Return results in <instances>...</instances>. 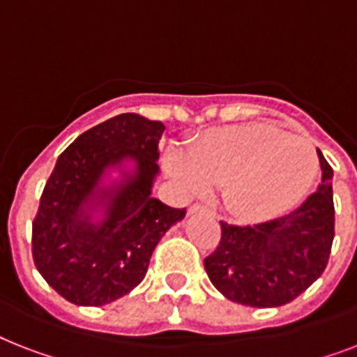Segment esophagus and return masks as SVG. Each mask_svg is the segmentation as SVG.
I'll use <instances>...</instances> for the list:
<instances>
[{
	"label": "esophagus",
	"instance_id": "34e87169",
	"mask_svg": "<svg viewBox=\"0 0 357 357\" xmlns=\"http://www.w3.org/2000/svg\"><path fill=\"white\" fill-rule=\"evenodd\" d=\"M196 213H209V215H215L209 207L200 206V204H195V206L189 207V215H196Z\"/></svg>",
	"mask_w": 357,
	"mask_h": 357
}]
</instances>
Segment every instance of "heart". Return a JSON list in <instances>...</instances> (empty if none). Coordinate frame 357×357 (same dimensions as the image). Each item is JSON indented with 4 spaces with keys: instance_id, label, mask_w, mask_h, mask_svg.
<instances>
[{
    "instance_id": "obj_1",
    "label": "heart",
    "mask_w": 357,
    "mask_h": 357,
    "mask_svg": "<svg viewBox=\"0 0 357 357\" xmlns=\"http://www.w3.org/2000/svg\"><path fill=\"white\" fill-rule=\"evenodd\" d=\"M167 170L185 192L207 195L222 185L229 211L248 220L276 217L296 206L319 174L315 146L268 123L215 128L190 146L167 153Z\"/></svg>"
}]
</instances>
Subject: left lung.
<instances>
[{
	"label": "left lung",
	"mask_w": 357,
	"mask_h": 357,
	"mask_svg": "<svg viewBox=\"0 0 357 357\" xmlns=\"http://www.w3.org/2000/svg\"><path fill=\"white\" fill-rule=\"evenodd\" d=\"M317 192L285 217L254 226L220 220L222 237L204 259L211 283L231 302L278 307L304 293L328 265L335 235L333 170L321 151Z\"/></svg>",
	"instance_id": "left-lung-1"
}]
</instances>
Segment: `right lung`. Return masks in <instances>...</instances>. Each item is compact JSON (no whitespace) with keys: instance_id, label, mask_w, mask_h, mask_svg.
Wrapping results in <instances>:
<instances>
[{"instance_id":"add662e5","label":"right lung","mask_w":357,"mask_h":357,"mask_svg":"<svg viewBox=\"0 0 357 357\" xmlns=\"http://www.w3.org/2000/svg\"><path fill=\"white\" fill-rule=\"evenodd\" d=\"M165 126L123 113L79 135L59 155L33 220V259L42 278L77 305H105L133 291L146 276L161 237L185 217L151 196ZM123 158L133 174L99 187L105 170ZM104 218L92 223L90 211Z\"/></svg>"}]
</instances>
